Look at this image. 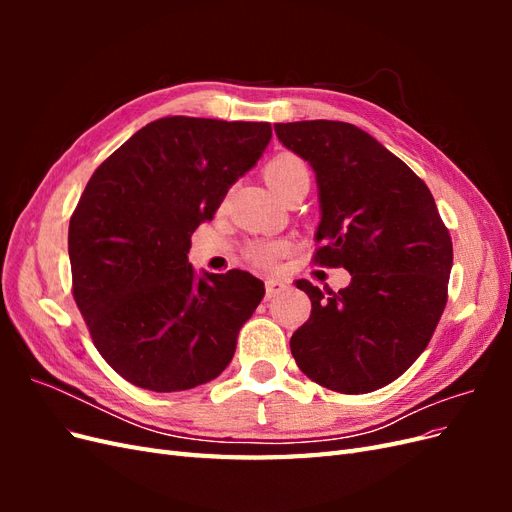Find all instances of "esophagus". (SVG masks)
Masks as SVG:
<instances>
[{"label":"esophagus","instance_id":"esophagus-1","mask_svg":"<svg viewBox=\"0 0 512 512\" xmlns=\"http://www.w3.org/2000/svg\"><path fill=\"white\" fill-rule=\"evenodd\" d=\"M265 286H267V299H273V297H277V294L288 290V284L284 280H277V277H269Z\"/></svg>","mask_w":512,"mask_h":512}]
</instances>
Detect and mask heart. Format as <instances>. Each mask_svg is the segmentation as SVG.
Masks as SVG:
<instances>
[{
	"label": "heart",
	"mask_w": 512,
	"mask_h": 512,
	"mask_svg": "<svg viewBox=\"0 0 512 512\" xmlns=\"http://www.w3.org/2000/svg\"><path fill=\"white\" fill-rule=\"evenodd\" d=\"M265 179L269 183V188L284 198L288 192H292L299 185H309V168L307 164L297 158L290 156V153H282V156L273 158L267 166H265ZM284 252V245L277 241H258L252 243L250 250V258L254 262H260V265H271V262Z\"/></svg>",
	"instance_id": "obj_1"
}]
</instances>
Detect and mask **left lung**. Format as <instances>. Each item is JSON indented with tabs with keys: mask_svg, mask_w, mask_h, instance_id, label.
<instances>
[{
	"mask_svg": "<svg viewBox=\"0 0 512 512\" xmlns=\"http://www.w3.org/2000/svg\"><path fill=\"white\" fill-rule=\"evenodd\" d=\"M275 134L316 173V262L352 275L339 292L297 282L312 316L290 337L294 361L337 393L382 389L421 356L438 327L451 235L425 181L361 128L314 119L275 123Z\"/></svg>",
	"mask_w": 512,
	"mask_h": 512,
	"instance_id": "obj_1",
	"label": "left lung"
}]
</instances>
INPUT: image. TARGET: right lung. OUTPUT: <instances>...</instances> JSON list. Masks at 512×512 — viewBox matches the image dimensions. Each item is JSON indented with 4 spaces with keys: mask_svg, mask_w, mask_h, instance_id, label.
<instances>
[{
    "mask_svg": "<svg viewBox=\"0 0 512 512\" xmlns=\"http://www.w3.org/2000/svg\"><path fill=\"white\" fill-rule=\"evenodd\" d=\"M269 141L267 121L164 117L91 175L68 230L72 294L102 359L134 386L188 391L232 361L265 284L239 269L196 275L190 237Z\"/></svg>",
    "mask_w": 512,
    "mask_h": 512,
    "instance_id": "1",
    "label": "right lung"
}]
</instances>
